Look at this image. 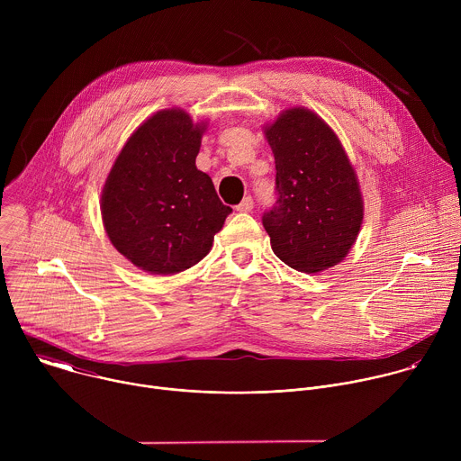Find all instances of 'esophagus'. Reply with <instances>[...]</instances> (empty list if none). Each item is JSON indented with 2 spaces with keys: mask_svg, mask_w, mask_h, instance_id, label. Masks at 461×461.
<instances>
[{
  "mask_svg": "<svg viewBox=\"0 0 461 461\" xmlns=\"http://www.w3.org/2000/svg\"><path fill=\"white\" fill-rule=\"evenodd\" d=\"M235 210L239 213H249L253 210V199H251V196H244V199L240 201V204L235 206Z\"/></svg>",
  "mask_w": 461,
  "mask_h": 461,
  "instance_id": "esophagus-1",
  "label": "esophagus"
}]
</instances>
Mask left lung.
<instances>
[{
  "mask_svg": "<svg viewBox=\"0 0 461 461\" xmlns=\"http://www.w3.org/2000/svg\"><path fill=\"white\" fill-rule=\"evenodd\" d=\"M276 157V194L262 215L274 253L290 268L317 274L350 251L363 199L347 153L317 114L288 109L265 129Z\"/></svg>",
  "mask_w": 461,
  "mask_h": 461,
  "instance_id": "obj_1",
  "label": "left lung"
}]
</instances>
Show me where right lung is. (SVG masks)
Here are the masks:
<instances>
[{
  "mask_svg": "<svg viewBox=\"0 0 461 461\" xmlns=\"http://www.w3.org/2000/svg\"><path fill=\"white\" fill-rule=\"evenodd\" d=\"M206 125L180 109L146 120L120 151L102 193L113 246L155 276L184 272L204 258L231 213L210 175L196 169Z\"/></svg>",
  "mask_w": 461,
  "mask_h": 461,
  "instance_id": "add662e5",
  "label": "right lung"
}]
</instances>
